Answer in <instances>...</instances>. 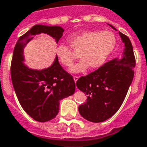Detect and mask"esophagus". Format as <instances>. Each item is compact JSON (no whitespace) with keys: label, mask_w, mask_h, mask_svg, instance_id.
Wrapping results in <instances>:
<instances>
[{"label":"esophagus","mask_w":147,"mask_h":147,"mask_svg":"<svg viewBox=\"0 0 147 147\" xmlns=\"http://www.w3.org/2000/svg\"><path fill=\"white\" fill-rule=\"evenodd\" d=\"M73 79H74V81H75V82H76L77 80L79 79V76H73Z\"/></svg>","instance_id":"1"}]
</instances>
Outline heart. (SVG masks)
<instances>
[{
    "label": "heart",
    "instance_id": "1",
    "mask_svg": "<svg viewBox=\"0 0 147 147\" xmlns=\"http://www.w3.org/2000/svg\"><path fill=\"white\" fill-rule=\"evenodd\" d=\"M69 46L59 45L56 54L60 62L65 67L72 66L76 58L74 51L79 53L81 60L71 68L73 73L82 72L89 67L97 68L103 65L116 46L115 34L109 31H84L71 34Z\"/></svg>",
    "mask_w": 147,
    "mask_h": 147
}]
</instances>
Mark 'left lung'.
Instances as JSON below:
<instances>
[{"label": "left lung", "mask_w": 147, "mask_h": 147, "mask_svg": "<svg viewBox=\"0 0 147 147\" xmlns=\"http://www.w3.org/2000/svg\"><path fill=\"white\" fill-rule=\"evenodd\" d=\"M119 35L125 47L122 58L105 63L76 82L78 89L88 96L86 102L79 107V114L92 122L104 121L118 111L133 79L136 58L132 45L127 36L121 32Z\"/></svg>", "instance_id": "8db88e82"}]
</instances>
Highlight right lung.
Segmentation results:
<instances>
[{
  "label": "right lung",
  "mask_w": 147,
  "mask_h": 147,
  "mask_svg": "<svg viewBox=\"0 0 147 147\" xmlns=\"http://www.w3.org/2000/svg\"><path fill=\"white\" fill-rule=\"evenodd\" d=\"M64 29L60 26L36 25L17 41L11 64V76L22 107L34 120L45 122L58 114L61 100L75 93L73 77L59 64L58 58L43 70L30 69L22 62L23 49L35 35L47 33L58 42Z\"/></svg>",
  "instance_id": "right-lung-1"
}]
</instances>
